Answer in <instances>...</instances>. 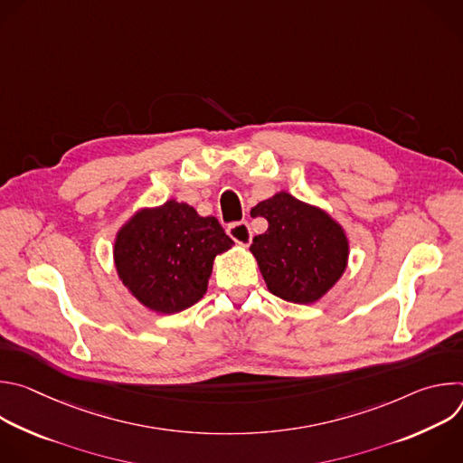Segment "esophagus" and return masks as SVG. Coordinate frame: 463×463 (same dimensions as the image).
I'll return each mask as SVG.
<instances>
[{
	"mask_svg": "<svg viewBox=\"0 0 463 463\" xmlns=\"http://www.w3.org/2000/svg\"><path fill=\"white\" fill-rule=\"evenodd\" d=\"M227 232L241 247H249V243L252 240V232H250V227H249L247 222H238V223L229 225Z\"/></svg>",
	"mask_w": 463,
	"mask_h": 463,
	"instance_id": "esophagus-1",
	"label": "esophagus"
}]
</instances>
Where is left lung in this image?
Masks as SVG:
<instances>
[{
  "label": "left lung",
  "instance_id": "obj_1",
  "mask_svg": "<svg viewBox=\"0 0 463 463\" xmlns=\"http://www.w3.org/2000/svg\"><path fill=\"white\" fill-rule=\"evenodd\" d=\"M250 216L268 220V231L254 236L249 250L275 297L315 304L341 280L350 240L332 214L282 190L252 207Z\"/></svg>",
  "mask_w": 463,
  "mask_h": 463
}]
</instances>
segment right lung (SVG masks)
<instances>
[{
  "mask_svg": "<svg viewBox=\"0 0 463 463\" xmlns=\"http://www.w3.org/2000/svg\"><path fill=\"white\" fill-rule=\"evenodd\" d=\"M234 241L214 216L168 200L139 209L115 234L113 263L122 286L141 306L161 315L200 302L214 258Z\"/></svg>",
  "mask_w": 463,
  "mask_h": 463,
  "instance_id": "obj_1",
  "label": "right lung"
}]
</instances>
